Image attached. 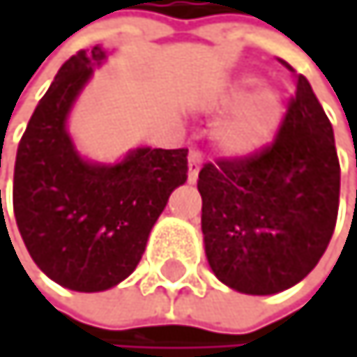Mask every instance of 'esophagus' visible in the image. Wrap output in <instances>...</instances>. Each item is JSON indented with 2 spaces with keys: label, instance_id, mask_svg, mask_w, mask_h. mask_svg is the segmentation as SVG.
<instances>
[{
  "label": "esophagus",
  "instance_id": "34e87169",
  "mask_svg": "<svg viewBox=\"0 0 357 357\" xmlns=\"http://www.w3.org/2000/svg\"><path fill=\"white\" fill-rule=\"evenodd\" d=\"M199 169H201V154L197 152V149H190V154H188V182L190 184L197 182Z\"/></svg>",
  "mask_w": 357,
  "mask_h": 357
}]
</instances>
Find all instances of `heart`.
Wrapping results in <instances>:
<instances>
[{
  "mask_svg": "<svg viewBox=\"0 0 357 357\" xmlns=\"http://www.w3.org/2000/svg\"><path fill=\"white\" fill-rule=\"evenodd\" d=\"M255 77L233 83L218 100L220 109H233L216 130V143L229 156H248L268 145L278 132L284 105L272 87H257Z\"/></svg>",
  "mask_w": 357,
  "mask_h": 357,
  "instance_id": "heart-1",
  "label": "heart"
}]
</instances>
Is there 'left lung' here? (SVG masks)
Instances as JSON below:
<instances>
[{"label": "left lung", "instance_id": "1", "mask_svg": "<svg viewBox=\"0 0 357 357\" xmlns=\"http://www.w3.org/2000/svg\"><path fill=\"white\" fill-rule=\"evenodd\" d=\"M282 63L296 77V93L276 139L255 154L203 165L197 182L210 268L248 296H272L308 276L338 216L332 124L306 77Z\"/></svg>", "mask_w": 357, "mask_h": 357}]
</instances>
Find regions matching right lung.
<instances>
[{
    "instance_id": "right-lung-1",
    "label": "right lung",
    "mask_w": 357,
    "mask_h": 357,
    "mask_svg": "<svg viewBox=\"0 0 357 357\" xmlns=\"http://www.w3.org/2000/svg\"><path fill=\"white\" fill-rule=\"evenodd\" d=\"M105 57L96 45L59 68L21 137L12 186L17 227L36 266L85 294L135 272L169 195L188 177L186 147H137L117 165L77 154L66 117Z\"/></svg>"
}]
</instances>
